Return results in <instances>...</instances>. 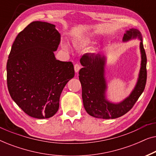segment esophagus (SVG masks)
<instances>
[{"instance_id":"1","label":"esophagus","mask_w":156,"mask_h":156,"mask_svg":"<svg viewBox=\"0 0 156 156\" xmlns=\"http://www.w3.org/2000/svg\"><path fill=\"white\" fill-rule=\"evenodd\" d=\"M74 71H75V72H78L79 71H80V69L81 68L80 65H79V64H75L74 66Z\"/></svg>"}]
</instances>
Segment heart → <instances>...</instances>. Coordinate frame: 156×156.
Masks as SVG:
<instances>
[{
    "label": "heart",
    "instance_id": "b5f03b06",
    "mask_svg": "<svg viewBox=\"0 0 156 156\" xmlns=\"http://www.w3.org/2000/svg\"><path fill=\"white\" fill-rule=\"evenodd\" d=\"M87 43H89V42L88 41H84V42H83V44H87Z\"/></svg>",
    "mask_w": 156,
    "mask_h": 156
}]
</instances>
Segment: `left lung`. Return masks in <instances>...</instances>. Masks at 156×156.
Segmentation results:
<instances>
[{
	"label": "left lung",
	"instance_id": "8db88e82",
	"mask_svg": "<svg viewBox=\"0 0 156 156\" xmlns=\"http://www.w3.org/2000/svg\"><path fill=\"white\" fill-rule=\"evenodd\" d=\"M137 37L140 40L141 53L139 76L131 94L121 103L113 104L106 99L105 57L99 54L86 53L81 57L80 63L83 68L79 72V79L82 84L83 104L85 110L90 116L104 119H116L123 116L131 109L144 91L147 80V58L140 33L136 29H130L123 35V41H128Z\"/></svg>",
	"mask_w": 156,
	"mask_h": 156
}]
</instances>
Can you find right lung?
I'll list each match as a JSON object with an SVG mask.
<instances>
[{
  "label": "right lung",
  "instance_id": "add662e5",
  "mask_svg": "<svg viewBox=\"0 0 156 156\" xmlns=\"http://www.w3.org/2000/svg\"><path fill=\"white\" fill-rule=\"evenodd\" d=\"M61 35L55 25L34 21L18 33L7 62V85L12 100L28 116L48 119L59 108V97L74 77L72 62L55 58Z\"/></svg>",
  "mask_w": 156,
  "mask_h": 156
}]
</instances>
